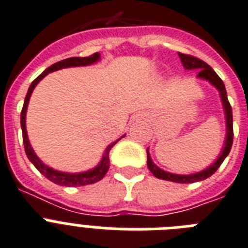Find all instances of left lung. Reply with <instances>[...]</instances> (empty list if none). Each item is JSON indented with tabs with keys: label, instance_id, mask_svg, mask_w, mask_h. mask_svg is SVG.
<instances>
[{
	"label": "left lung",
	"instance_id": "8db88e82",
	"mask_svg": "<svg viewBox=\"0 0 248 248\" xmlns=\"http://www.w3.org/2000/svg\"><path fill=\"white\" fill-rule=\"evenodd\" d=\"M178 56L181 58V62H182L183 67L187 68V70H192V68H197L199 70V74H197V78H205L208 80L209 82H211L213 85L219 90L220 93V96H222L223 107H224L225 112V121H227V139H225V145L224 149H223L222 154L219 156L213 166H210L209 168L204 170L202 172L195 173V174H188V176H182V174H173V173L166 172V170H160L158 167L153 163L152 158L149 155L148 149H146V154H148V168L149 170L156 177V178H160V180L166 181H172V182H178V183H192V182H199V181L206 180L210 176H213L217 170H218L220 164L224 162V159L227 158V155L231 152V148H232L233 144V116H232V107L229 104V100L227 98V90H225L224 82L218 75L217 72L210 67V66L204 62L200 58L194 57L191 54H185L178 52Z\"/></svg>",
	"mask_w": 248,
	"mask_h": 248
}]
</instances>
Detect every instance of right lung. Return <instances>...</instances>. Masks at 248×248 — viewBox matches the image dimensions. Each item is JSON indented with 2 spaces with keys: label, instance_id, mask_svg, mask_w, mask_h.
<instances>
[{
  "label": "right lung",
  "instance_id": "right-lung-1",
  "mask_svg": "<svg viewBox=\"0 0 248 248\" xmlns=\"http://www.w3.org/2000/svg\"><path fill=\"white\" fill-rule=\"evenodd\" d=\"M100 54L96 52V53H93L89 57H71V58H66V60H62L60 62H56L52 66L43 71L38 76L33 82L31 85L29 86V90L26 93L25 100H24V106L23 109H21V117H20V124H21V130H23V142H24V148H25L26 156L29 159L30 162L33 163L34 167L39 170L42 174H43L46 178H48L49 181H52L56 185H60V186H67V187H74V186H85V185H92V183H95L98 181H100L106 176V173L109 170V152L110 149L113 148V145L117 141H114L113 144H110L108 148L106 149L104 152L103 159L102 162L93 170H88V172H82V173H63L60 172V170H56L53 168H49L48 166L43 164L40 162V159L35 155L33 148L29 142V139H28V134H26V127H25V116H26V109H28V103H29L30 95L33 93L34 88L37 86L38 82L42 80L46 75H48L49 72L52 71H57V70H61V68L65 67H75V66H86V65H92L94 62H96L99 60ZM124 138V136H122Z\"/></svg>",
  "mask_w": 248,
  "mask_h": 248
}]
</instances>
